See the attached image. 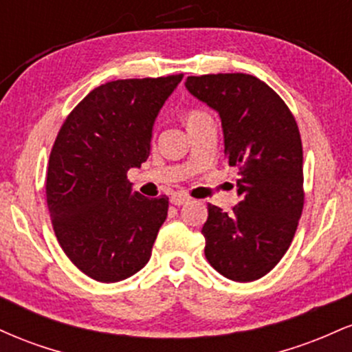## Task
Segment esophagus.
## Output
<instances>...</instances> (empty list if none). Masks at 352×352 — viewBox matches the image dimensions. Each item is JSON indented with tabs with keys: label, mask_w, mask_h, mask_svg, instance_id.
<instances>
[{
	"label": "esophagus",
	"mask_w": 352,
	"mask_h": 352,
	"mask_svg": "<svg viewBox=\"0 0 352 352\" xmlns=\"http://www.w3.org/2000/svg\"><path fill=\"white\" fill-rule=\"evenodd\" d=\"M190 199L187 195H184V193H175V195L170 197V204L175 205V207H180V205L187 204Z\"/></svg>",
	"instance_id": "1"
}]
</instances>
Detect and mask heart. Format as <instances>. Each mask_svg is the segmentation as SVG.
<instances>
[{
  "label": "heart",
  "instance_id": "obj_1",
  "mask_svg": "<svg viewBox=\"0 0 352 352\" xmlns=\"http://www.w3.org/2000/svg\"><path fill=\"white\" fill-rule=\"evenodd\" d=\"M208 114L207 112H204L201 109H190L187 111V114H185V120H187V127L190 125H195L197 122H200V120L204 119H208Z\"/></svg>",
  "mask_w": 352,
  "mask_h": 352
}]
</instances>
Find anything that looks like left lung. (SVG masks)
Masks as SVG:
<instances>
[{
	"mask_svg": "<svg viewBox=\"0 0 352 352\" xmlns=\"http://www.w3.org/2000/svg\"><path fill=\"white\" fill-rule=\"evenodd\" d=\"M185 86L220 114L225 159L240 175L233 212L208 204L205 256L228 280H260L288 252L305 205L300 129L285 100L254 76H190Z\"/></svg>",
	"mask_w": 352,
	"mask_h": 352,
	"instance_id": "8db88e82",
	"label": "left lung"
}]
</instances>
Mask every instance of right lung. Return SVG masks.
<instances>
[{
	"mask_svg": "<svg viewBox=\"0 0 352 352\" xmlns=\"http://www.w3.org/2000/svg\"><path fill=\"white\" fill-rule=\"evenodd\" d=\"M182 78L111 80L60 125L47 164V208L63 252L92 280L122 281L151 260L168 199L132 193L127 170L148 159L153 120Z\"/></svg>",
	"mask_w": 352,
	"mask_h": 352,
	"instance_id": "1",
	"label": "right lung"
}]
</instances>
